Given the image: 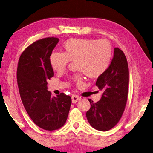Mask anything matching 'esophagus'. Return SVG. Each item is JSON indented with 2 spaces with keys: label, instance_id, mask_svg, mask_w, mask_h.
I'll return each mask as SVG.
<instances>
[{
  "label": "esophagus",
  "instance_id": "34e87169",
  "mask_svg": "<svg viewBox=\"0 0 153 153\" xmlns=\"http://www.w3.org/2000/svg\"><path fill=\"white\" fill-rule=\"evenodd\" d=\"M80 99H81V97L78 95H76V94H74V95H72V97H71L72 103H76L79 100H80Z\"/></svg>",
  "mask_w": 153,
  "mask_h": 153
}]
</instances>
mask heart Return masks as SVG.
<instances>
[{"instance_id":"b5f03b06","label":"heart","mask_w":153,"mask_h":153,"mask_svg":"<svg viewBox=\"0 0 153 153\" xmlns=\"http://www.w3.org/2000/svg\"><path fill=\"white\" fill-rule=\"evenodd\" d=\"M63 52H53L50 57L52 69L58 73L65 71L70 61L80 73L72 77L73 81L80 84L83 74L96 78L107 71L112 59V47L107 39H70L62 45Z\"/></svg>"}]
</instances>
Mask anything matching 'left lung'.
<instances>
[{"instance_id":"8db88e82","label":"left lung","mask_w":153,"mask_h":153,"mask_svg":"<svg viewBox=\"0 0 153 153\" xmlns=\"http://www.w3.org/2000/svg\"><path fill=\"white\" fill-rule=\"evenodd\" d=\"M96 86L103 94L97 103L88 99L91 106L86 118L94 129L107 131L119 122L127 101L129 67L124 52L118 48H114L110 67L98 77Z\"/></svg>"}]
</instances>
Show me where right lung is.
<instances>
[{"label": "right lung", "mask_w": 153, "mask_h": 153, "mask_svg": "<svg viewBox=\"0 0 153 153\" xmlns=\"http://www.w3.org/2000/svg\"><path fill=\"white\" fill-rule=\"evenodd\" d=\"M59 39L46 37L24 50L17 69V81L22 103L31 119L42 129H59L66 123L71 98L65 93L52 97L48 80L54 76L50 57Z\"/></svg>", "instance_id": "right-lung-1"}]
</instances>
